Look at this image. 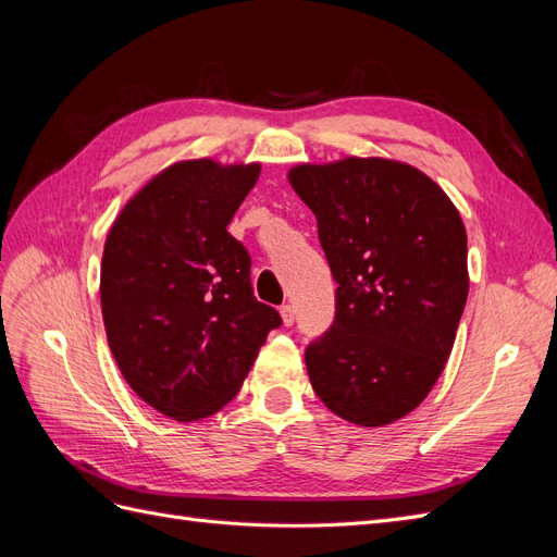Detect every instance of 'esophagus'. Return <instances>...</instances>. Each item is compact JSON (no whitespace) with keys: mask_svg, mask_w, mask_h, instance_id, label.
Returning a JSON list of instances; mask_svg holds the SVG:
<instances>
[{"mask_svg":"<svg viewBox=\"0 0 557 557\" xmlns=\"http://www.w3.org/2000/svg\"><path fill=\"white\" fill-rule=\"evenodd\" d=\"M281 320H283V325H285V327H290V325L295 323V309H293L290 305L281 307Z\"/></svg>","mask_w":557,"mask_h":557,"instance_id":"obj_1","label":"esophagus"}]
</instances>
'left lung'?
<instances>
[{"label":"left lung","mask_w":557,"mask_h":557,"mask_svg":"<svg viewBox=\"0 0 557 557\" xmlns=\"http://www.w3.org/2000/svg\"><path fill=\"white\" fill-rule=\"evenodd\" d=\"M336 281L332 327L305 362L315 395L362 428L411 413L442 376L469 293L467 232L448 195L411 164H297Z\"/></svg>","instance_id":"8db88e82"}]
</instances>
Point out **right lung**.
Wrapping results in <instances>:
<instances>
[{"label":"right lung","mask_w":557,"mask_h":557,"mask_svg":"<svg viewBox=\"0 0 557 557\" xmlns=\"http://www.w3.org/2000/svg\"><path fill=\"white\" fill-rule=\"evenodd\" d=\"M258 176V162H176L109 230L99 276L109 348L132 391L181 423L234 399L281 325L252 295L250 256L227 232Z\"/></svg>","instance_id":"right-lung-1"}]
</instances>
